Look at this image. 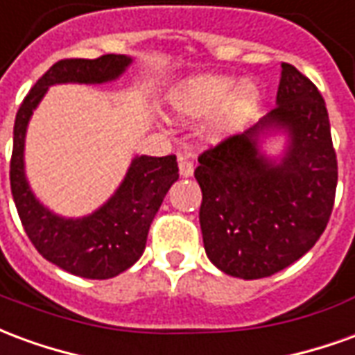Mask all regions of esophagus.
I'll list each match as a JSON object with an SVG mask.
<instances>
[{"label": "esophagus", "mask_w": 355, "mask_h": 355, "mask_svg": "<svg viewBox=\"0 0 355 355\" xmlns=\"http://www.w3.org/2000/svg\"><path fill=\"white\" fill-rule=\"evenodd\" d=\"M178 171L182 177H192L193 175V162H190L188 157H178Z\"/></svg>", "instance_id": "1"}]
</instances>
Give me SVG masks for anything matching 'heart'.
Segmentation results:
<instances>
[{
  "label": "heart",
  "instance_id": "obj_1",
  "mask_svg": "<svg viewBox=\"0 0 355 355\" xmlns=\"http://www.w3.org/2000/svg\"><path fill=\"white\" fill-rule=\"evenodd\" d=\"M259 83L245 80L239 83L230 76L201 73L180 81L171 89V114L180 121H193L211 114L216 116L207 125L211 140L228 139L241 131L261 106Z\"/></svg>",
  "mask_w": 355,
  "mask_h": 355
}]
</instances>
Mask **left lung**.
<instances>
[{
  "instance_id": "obj_1",
  "label": "left lung",
  "mask_w": 355,
  "mask_h": 355,
  "mask_svg": "<svg viewBox=\"0 0 355 355\" xmlns=\"http://www.w3.org/2000/svg\"><path fill=\"white\" fill-rule=\"evenodd\" d=\"M275 106L241 135L200 155V224L209 261L224 274L261 279L306 254L325 230L336 192V154L325 101L295 66L282 62ZM282 130L279 160L261 152Z\"/></svg>"
}]
</instances>
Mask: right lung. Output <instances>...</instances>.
<instances>
[{
  "mask_svg": "<svg viewBox=\"0 0 355 355\" xmlns=\"http://www.w3.org/2000/svg\"><path fill=\"white\" fill-rule=\"evenodd\" d=\"M131 62L127 55L58 60L30 89L15 119L9 178L20 223L43 259L87 279L114 277L142 257L150 224L165 193L177 182V157H132L123 182L102 207L81 218H64L51 213L30 190L24 173L28 121L51 85L108 83L117 80Z\"/></svg>",
  "mask_w": 355,
  "mask_h": 355,
  "instance_id": "1",
  "label": "right lung"
}]
</instances>
